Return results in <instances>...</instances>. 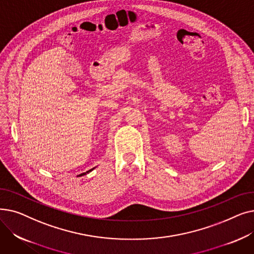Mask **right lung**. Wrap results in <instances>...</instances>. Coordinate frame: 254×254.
Masks as SVG:
<instances>
[{"instance_id":"1","label":"right lung","mask_w":254,"mask_h":254,"mask_svg":"<svg viewBox=\"0 0 254 254\" xmlns=\"http://www.w3.org/2000/svg\"><path fill=\"white\" fill-rule=\"evenodd\" d=\"M91 170H92V169H91ZM91 170H89V171H87V172H86V173H88V172H90V171H91ZM82 175H85V173H83V174H81V175H80V176H82Z\"/></svg>"}]
</instances>
